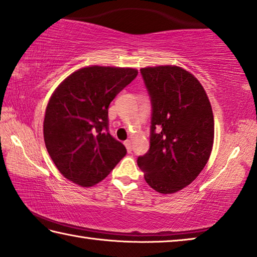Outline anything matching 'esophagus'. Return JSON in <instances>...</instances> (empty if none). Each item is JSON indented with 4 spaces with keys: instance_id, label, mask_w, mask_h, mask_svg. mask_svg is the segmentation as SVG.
I'll list each match as a JSON object with an SVG mask.
<instances>
[{
    "instance_id": "obj_1",
    "label": "esophagus",
    "mask_w": 257,
    "mask_h": 257,
    "mask_svg": "<svg viewBox=\"0 0 257 257\" xmlns=\"http://www.w3.org/2000/svg\"><path fill=\"white\" fill-rule=\"evenodd\" d=\"M124 145H125V148H127L128 152H130V151H132V141L127 140V141L124 142Z\"/></svg>"
}]
</instances>
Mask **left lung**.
Segmentation results:
<instances>
[{
  "mask_svg": "<svg viewBox=\"0 0 257 257\" xmlns=\"http://www.w3.org/2000/svg\"><path fill=\"white\" fill-rule=\"evenodd\" d=\"M152 104L150 150L138 157L148 184L159 193L184 189L201 173L214 144V115L205 89L174 65L141 68Z\"/></svg>",
  "mask_w": 257,
  "mask_h": 257,
  "instance_id": "8db88e82",
  "label": "left lung"
}]
</instances>
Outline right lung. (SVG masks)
Wrapping results in <instances>:
<instances>
[{
  "label": "right lung",
  "instance_id": "1",
  "mask_svg": "<svg viewBox=\"0 0 257 257\" xmlns=\"http://www.w3.org/2000/svg\"><path fill=\"white\" fill-rule=\"evenodd\" d=\"M138 71L88 66L68 75L52 93L43 121L48 153L67 180L88 187L104 180L127 150L108 133V106Z\"/></svg>",
  "mask_w": 257,
  "mask_h": 257
}]
</instances>
